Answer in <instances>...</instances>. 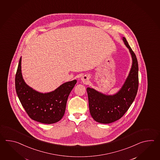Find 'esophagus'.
Here are the masks:
<instances>
[{"instance_id": "34e87169", "label": "esophagus", "mask_w": 160, "mask_h": 160, "mask_svg": "<svg viewBox=\"0 0 160 160\" xmlns=\"http://www.w3.org/2000/svg\"><path fill=\"white\" fill-rule=\"evenodd\" d=\"M89 76L88 75H85L83 76H82L81 78V81H82L83 83H87L89 81Z\"/></svg>"}]
</instances>
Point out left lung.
Returning a JSON list of instances; mask_svg holds the SVG:
<instances>
[{"mask_svg": "<svg viewBox=\"0 0 160 160\" xmlns=\"http://www.w3.org/2000/svg\"><path fill=\"white\" fill-rule=\"evenodd\" d=\"M122 40L129 50L132 65L129 73L118 92L107 95L94 88H88L90 112L96 122L110 123L120 119L128 111L136 98L138 87V65L136 55L126 38Z\"/></svg>", "mask_w": 160, "mask_h": 160, "instance_id": "left-lung-1", "label": "left lung"}]
</instances>
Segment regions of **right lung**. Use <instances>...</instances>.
Listing matches in <instances>:
<instances>
[{
  "label": "right lung",
  "mask_w": 160,
  "mask_h": 160,
  "mask_svg": "<svg viewBox=\"0 0 160 160\" xmlns=\"http://www.w3.org/2000/svg\"><path fill=\"white\" fill-rule=\"evenodd\" d=\"M20 58L15 75V88L22 105L31 118L51 124L60 121L65 114L68 97L77 80L67 82L52 92L42 93L26 84L23 78Z\"/></svg>",
  "instance_id": "1"
}]
</instances>
